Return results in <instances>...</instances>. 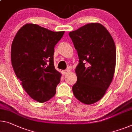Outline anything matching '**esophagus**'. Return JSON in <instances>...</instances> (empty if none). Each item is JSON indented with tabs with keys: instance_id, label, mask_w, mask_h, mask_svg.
Returning <instances> with one entry per match:
<instances>
[{
	"instance_id": "esophagus-1",
	"label": "esophagus",
	"mask_w": 132,
	"mask_h": 132,
	"mask_svg": "<svg viewBox=\"0 0 132 132\" xmlns=\"http://www.w3.org/2000/svg\"><path fill=\"white\" fill-rule=\"evenodd\" d=\"M70 71H71L70 70H68V69H67V70H65L63 71V72H64V74H68L69 72H70Z\"/></svg>"
}]
</instances>
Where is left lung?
I'll use <instances>...</instances> for the list:
<instances>
[{"mask_svg": "<svg viewBox=\"0 0 132 132\" xmlns=\"http://www.w3.org/2000/svg\"><path fill=\"white\" fill-rule=\"evenodd\" d=\"M69 36L79 58L73 93L81 103L93 104L104 96L114 76L116 61L114 40L99 23L87 24L70 32Z\"/></svg>", "mask_w": 132, "mask_h": 132, "instance_id": "left-lung-1", "label": "left lung"}]
</instances>
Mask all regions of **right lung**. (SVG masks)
Instances as JSON below:
<instances>
[{"instance_id":"add662e5","label":"right lung","mask_w":132,"mask_h":132,"mask_svg":"<svg viewBox=\"0 0 132 132\" xmlns=\"http://www.w3.org/2000/svg\"><path fill=\"white\" fill-rule=\"evenodd\" d=\"M64 32L26 23L18 31L12 42L11 61L14 71L25 92L38 102L47 101L56 93L61 74L54 67V47Z\"/></svg>"}]
</instances>
